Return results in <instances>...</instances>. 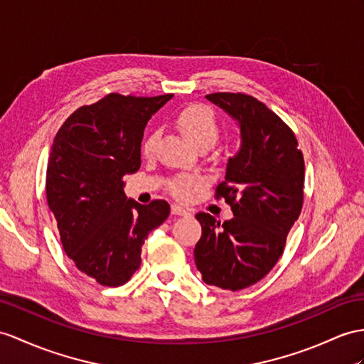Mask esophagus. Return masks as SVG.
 <instances>
[{"mask_svg":"<svg viewBox=\"0 0 364 364\" xmlns=\"http://www.w3.org/2000/svg\"><path fill=\"white\" fill-rule=\"evenodd\" d=\"M171 213L173 215H177V216H190L191 215V210H188V208H183V207H181V205H171Z\"/></svg>","mask_w":364,"mask_h":364,"instance_id":"esophagus-1","label":"esophagus"}]
</instances>
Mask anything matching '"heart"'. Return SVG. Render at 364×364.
<instances>
[{
    "mask_svg": "<svg viewBox=\"0 0 364 364\" xmlns=\"http://www.w3.org/2000/svg\"><path fill=\"white\" fill-rule=\"evenodd\" d=\"M176 127L179 128L182 134L193 146L211 148L216 145L219 139V125L218 120L208 108L202 105H190L187 108L177 112L174 119ZM157 141L156 132H149L141 144V153L149 156L154 151ZM202 177L198 174H183L177 176L168 182V191H170L176 199L187 200L191 194L202 187Z\"/></svg>",
    "mask_w": 364,
    "mask_h": 364,
    "instance_id": "b5f03b06",
    "label": "heart"
}]
</instances>
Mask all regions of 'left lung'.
<instances>
[{
	"label": "left lung",
	"mask_w": 364,
	"mask_h": 364,
	"mask_svg": "<svg viewBox=\"0 0 364 364\" xmlns=\"http://www.w3.org/2000/svg\"><path fill=\"white\" fill-rule=\"evenodd\" d=\"M207 99L237 122L241 148L216 188L235 218L220 225L198 213L202 236L194 262L207 284L236 291L261 281L284 252L303 208L304 157L294 131L255 97L215 92Z\"/></svg>",
	"instance_id": "8db88e82"
}]
</instances>
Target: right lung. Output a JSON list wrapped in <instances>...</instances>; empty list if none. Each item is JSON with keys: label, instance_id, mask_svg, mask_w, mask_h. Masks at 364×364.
<instances>
[{"label": "right lung", "instance_id": "add662e5", "mask_svg": "<svg viewBox=\"0 0 364 364\" xmlns=\"http://www.w3.org/2000/svg\"><path fill=\"white\" fill-rule=\"evenodd\" d=\"M171 97L108 94L70 114L52 144L46 198L60 241L75 267L102 286L129 281L148 233L170 215L166 200L127 199L123 177L140 168L146 123Z\"/></svg>", "mask_w": 364, "mask_h": 364}]
</instances>
